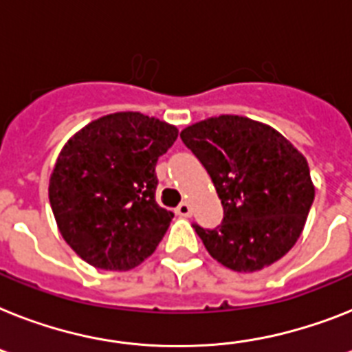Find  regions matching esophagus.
<instances>
[{
	"mask_svg": "<svg viewBox=\"0 0 352 352\" xmlns=\"http://www.w3.org/2000/svg\"><path fill=\"white\" fill-rule=\"evenodd\" d=\"M176 214L182 217H188L190 214H192V208H190V205H188L187 201H182L178 205V208H176Z\"/></svg>",
	"mask_w": 352,
	"mask_h": 352,
	"instance_id": "obj_1",
	"label": "esophagus"
}]
</instances>
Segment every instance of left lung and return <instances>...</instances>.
Masks as SVG:
<instances>
[{
  "instance_id": "8db88e82",
  "label": "left lung",
  "mask_w": 352,
  "mask_h": 352,
  "mask_svg": "<svg viewBox=\"0 0 352 352\" xmlns=\"http://www.w3.org/2000/svg\"><path fill=\"white\" fill-rule=\"evenodd\" d=\"M210 174L223 223L194 225L208 254L234 272H257L293 248L315 199L309 165L289 140L263 122L219 115L179 133Z\"/></svg>"
}]
</instances>
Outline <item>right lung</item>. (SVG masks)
Returning a JSON list of instances; mask_svg holds the SVG:
<instances>
[{"instance_id":"1","label":"right lung","mask_w":352,"mask_h":352,"mask_svg":"<svg viewBox=\"0 0 352 352\" xmlns=\"http://www.w3.org/2000/svg\"><path fill=\"white\" fill-rule=\"evenodd\" d=\"M178 138L167 122L136 111L89 122L65 144L48 197L75 254L100 270L126 272L156 250L174 214L156 203L155 167Z\"/></svg>"}]
</instances>
